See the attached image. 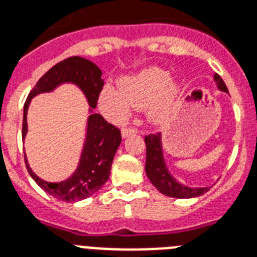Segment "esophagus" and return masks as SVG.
Masks as SVG:
<instances>
[{
	"instance_id": "1",
	"label": "esophagus",
	"mask_w": 257,
	"mask_h": 257,
	"mask_svg": "<svg viewBox=\"0 0 257 257\" xmlns=\"http://www.w3.org/2000/svg\"><path fill=\"white\" fill-rule=\"evenodd\" d=\"M137 128L135 127H123L122 128V137L123 138H127L130 137V135H133V134H137Z\"/></svg>"
}]
</instances>
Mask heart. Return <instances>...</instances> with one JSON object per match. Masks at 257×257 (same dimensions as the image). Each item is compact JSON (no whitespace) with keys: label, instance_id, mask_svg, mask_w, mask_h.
I'll list each match as a JSON object with an SVG mask.
<instances>
[{"label":"heart","instance_id":"heart-1","mask_svg":"<svg viewBox=\"0 0 257 257\" xmlns=\"http://www.w3.org/2000/svg\"><path fill=\"white\" fill-rule=\"evenodd\" d=\"M178 88L170 74L161 69H147L134 76L119 80V89L106 85L100 93L98 106L111 120H122L131 106L147 109L153 122H161L169 115Z\"/></svg>","mask_w":257,"mask_h":257}]
</instances>
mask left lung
<instances>
[{
  "label": "left lung",
  "mask_w": 257,
  "mask_h": 257,
  "mask_svg": "<svg viewBox=\"0 0 257 257\" xmlns=\"http://www.w3.org/2000/svg\"><path fill=\"white\" fill-rule=\"evenodd\" d=\"M218 88L223 92L227 91V87L218 74L214 75ZM147 146V160H146V172L147 177L152 182V185L159 190L161 194L177 199H188V197L200 196L204 192H207L209 187L191 188L183 186L173 178L169 170L166 169L164 156H162L161 146V134H150L144 138Z\"/></svg>",
  "instance_id": "obj_1"
}]
</instances>
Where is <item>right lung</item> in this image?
<instances>
[{"label":"right lung","mask_w":257,"mask_h":257,"mask_svg":"<svg viewBox=\"0 0 257 257\" xmlns=\"http://www.w3.org/2000/svg\"><path fill=\"white\" fill-rule=\"evenodd\" d=\"M101 75V70L95 63L78 56L69 57L48 70L39 79L24 102L22 138L24 139L27 134V110L31 98L39 93L53 91L57 85L62 83H74L83 91L92 110L97 106L98 96L104 87ZM120 140L122 137L118 127L106 122L100 114L92 113L88 117L87 137L80 161L70 178L58 183L43 181L32 172L26 157L24 161L30 175L44 191L58 200L72 203L87 199L105 185L110 175L114 155L119 147Z\"/></svg>","instance_id":"1"}]
</instances>
